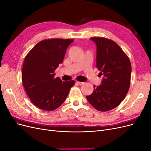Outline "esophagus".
<instances>
[{
	"instance_id": "1",
	"label": "esophagus",
	"mask_w": 151,
	"mask_h": 151,
	"mask_svg": "<svg viewBox=\"0 0 151 151\" xmlns=\"http://www.w3.org/2000/svg\"><path fill=\"white\" fill-rule=\"evenodd\" d=\"M76 84H79V85H82L84 84V83H83V82H80V81H76Z\"/></svg>"
}]
</instances>
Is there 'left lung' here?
Here are the masks:
<instances>
[{
    "mask_svg": "<svg viewBox=\"0 0 151 151\" xmlns=\"http://www.w3.org/2000/svg\"><path fill=\"white\" fill-rule=\"evenodd\" d=\"M91 40L96 45V67L103 76L101 84L94 86L86 98L100 111H107L119 105L129 91L132 67L129 58L113 41L101 37Z\"/></svg>",
    "mask_w": 151,
    "mask_h": 151,
    "instance_id": "8db88e82",
    "label": "left lung"
}]
</instances>
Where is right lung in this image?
Segmentation results:
<instances>
[{"label":"right lung","instance_id":"obj_1","mask_svg":"<svg viewBox=\"0 0 151 151\" xmlns=\"http://www.w3.org/2000/svg\"><path fill=\"white\" fill-rule=\"evenodd\" d=\"M73 39L42 40L25 57L22 81L31 101L45 111H53L65 101L74 81L63 82L55 78L54 72L63 62Z\"/></svg>","mask_w":151,"mask_h":151}]
</instances>
